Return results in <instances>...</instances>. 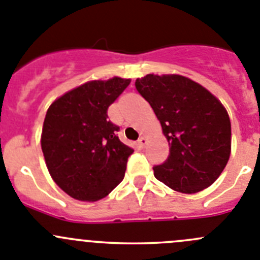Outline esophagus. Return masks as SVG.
<instances>
[{
	"mask_svg": "<svg viewBox=\"0 0 260 260\" xmlns=\"http://www.w3.org/2000/svg\"><path fill=\"white\" fill-rule=\"evenodd\" d=\"M147 144V138L146 137H141L140 140H138V145L141 147H145V145Z\"/></svg>",
	"mask_w": 260,
	"mask_h": 260,
	"instance_id": "esophagus-1",
	"label": "esophagus"
}]
</instances>
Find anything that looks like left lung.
<instances>
[{"label":"left lung","mask_w":260,"mask_h":260,"mask_svg":"<svg viewBox=\"0 0 260 260\" xmlns=\"http://www.w3.org/2000/svg\"><path fill=\"white\" fill-rule=\"evenodd\" d=\"M136 88L154 110L169 145L168 159L152 168L155 178L182 193L213 185L231 155V122L223 104L179 74H147L136 79Z\"/></svg>","instance_id":"1"}]
</instances>
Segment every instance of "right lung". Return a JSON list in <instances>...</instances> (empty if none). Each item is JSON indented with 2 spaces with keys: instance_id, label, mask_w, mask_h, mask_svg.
Listing matches in <instances>:
<instances>
[{
  "instance_id": "right-lung-1",
  "label": "right lung",
  "mask_w": 260,
  "mask_h": 260,
  "mask_svg": "<svg viewBox=\"0 0 260 260\" xmlns=\"http://www.w3.org/2000/svg\"><path fill=\"white\" fill-rule=\"evenodd\" d=\"M131 79L89 81L65 92L47 109L41 147L51 178L75 200L106 198L123 181L132 147L116 136L108 109Z\"/></svg>"
}]
</instances>
